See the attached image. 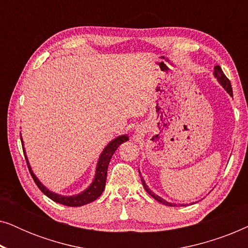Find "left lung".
Listing matches in <instances>:
<instances>
[{"mask_svg": "<svg viewBox=\"0 0 248 248\" xmlns=\"http://www.w3.org/2000/svg\"><path fill=\"white\" fill-rule=\"evenodd\" d=\"M215 77L217 78V79H218L219 82L222 84V87L225 88V89L227 90V93H228L230 94V96H232V84H230V81H229L228 78H227V77L225 76V73L222 72L221 67H220L219 65H216V66H215ZM141 181H142V184H143V187L145 188V191H147V192L149 193V194H150L155 200H157L158 202H160V203H162V204L168 205V206H177V204H174V203H169V202H167V201H165L164 199H161L160 196L155 195V193L152 192L151 189L148 187L147 184H145V182L143 181V179H141ZM179 205H181V204H179ZM182 205H183V204H182Z\"/></svg>", "mask_w": 248, "mask_h": 248, "instance_id": "obj_1", "label": "left lung"}]
</instances>
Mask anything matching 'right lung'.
<instances>
[{
  "mask_svg": "<svg viewBox=\"0 0 248 248\" xmlns=\"http://www.w3.org/2000/svg\"><path fill=\"white\" fill-rule=\"evenodd\" d=\"M128 138L126 135H122V137H118L110 142L109 144L105 148L103 154L100 155L99 160H98L97 165V170H96V176H94V179L89 187H88L86 191L80 193L76 196H62L59 194H55V193L50 192L47 189L45 186H44L42 183H40L37 177L33 174L31 168H30L28 159L25 155L27 165H28L30 175L32 176V179L35 181L36 185L38 186V188L42 191L46 196H48L50 200H53L54 202L60 203V204L66 205V206H81L84 204H88V203L94 201L101 195V193L104 192L105 185H106V177H107V169L108 165H109V161L111 157H113L114 152L116 151V149L120 147V145L123 143V142L127 141ZM23 154H25V149H23Z\"/></svg>",
  "mask_w": 248,
  "mask_h": 248,
  "instance_id": "add662e5",
  "label": "right lung"
}]
</instances>
